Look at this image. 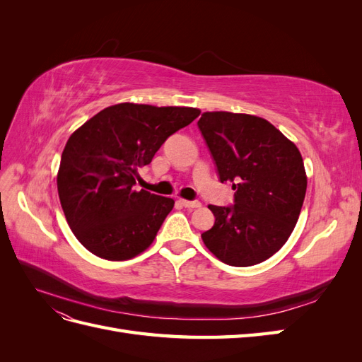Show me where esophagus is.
Returning a JSON list of instances; mask_svg holds the SVG:
<instances>
[{
	"label": "esophagus",
	"instance_id": "obj_1",
	"mask_svg": "<svg viewBox=\"0 0 362 362\" xmlns=\"http://www.w3.org/2000/svg\"><path fill=\"white\" fill-rule=\"evenodd\" d=\"M181 205L185 208H199L201 202L199 201H187V199H180Z\"/></svg>",
	"mask_w": 362,
	"mask_h": 362
}]
</instances>
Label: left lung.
<instances>
[{
    "label": "left lung",
    "mask_w": 362,
    "mask_h": 362,
    "mask_svg": "<svg viewBox=\"0 0 362 362\" xmlns=\"http://www.w3.org/2000/svg\"><path fill=\"white\" fill-rule=\"evenodd\" d=\"M221 182L233 184L234 205H208L216 221L202 234L225 264L247 267L286 245L306 192L299 149L266 119L206 112L198 120Z\"/></svg>",
    "instance_id": "left-lung-1"
}]
</instances>
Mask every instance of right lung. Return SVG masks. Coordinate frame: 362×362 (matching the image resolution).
Masks as SVG:
<instances>
[{
  "label": "right lung",
  "mask_w": 362,
  "mask_h": 362,
  "mask_svg": "<svg viewBox=\"0 0 362 362\" xmlns=\"http://www.w3.org/2000/svg\"><path fill=\"white\" fill-rule=\"evenodd\" d=\"M198 108L122 103L107 107L69 137L57 175L68 225L93 255L129 259L151 246L175 201L134 189L140 168Z\"/></svg>",
  "instance_id": "obj_1"
}]
</instances>
